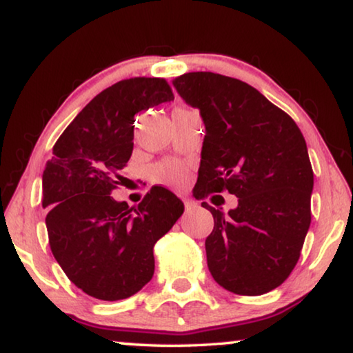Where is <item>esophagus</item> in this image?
<instances>
[{"instance_id":"34e87169","label":"esophagus","mask_w":353,"mask_h":353,"mask_svg":"<svg viewBox=\"0 0 353 353\" xmlns=\"http://www.w3.org/2000/svg\"><path fill=\"white\" fill-rule=\"evenodd\" d=\"M182 201H183V208H185L187 212H188V210H192V209L196 208V204H194V203L192 201V199H187V198H183Z\"/></svg>"}]
</instances>
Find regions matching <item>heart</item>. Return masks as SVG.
Masks as SVG:
<instances>
[{"label": "heart", "mask_w": 353, "mask_h": 353, "mask_svg": "<svg viewBox=\"0 0 353 353\" xmlns=\"http://www.w3.org/2000/svg\"><path fill=\"white\" fill-rule=\"evenodd\" d=\"M154 174L157 181L171 187H181L182 183L185 182L187 177L185 168H183L182 163H179L176 160H168L160 163V165L154 170Z\"/></svg>", "instance_id": "obj_1"}]
</instances>
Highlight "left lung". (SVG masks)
<instances>
[{"instance_id":"left-lung-1","label":"left lung","mask_w":353,"mask_h":353,"mask_svg":"<svg viewBox=\"0 0 353 353\" xmlns=\"http://www.w3.org/2000/svg\"><path fill=\"white\" fill-rule=\"evenodd\" d=\"M172 83L206 125L194 198L238 196L228 214L201 203L214 217L206 239L210 274L244 296L274 290L296 266L311 225L314 172L303 133L239 79L198 71Z\"/></svg>"}]
</instances>
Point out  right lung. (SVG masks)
Returning a JSON list of instances; mask_svg holds the SVG:
<instances>
[{"label": "right lung", "instance_id": "obj_1", "mask_svg": "<svg viewBox=\"0 0 353 353\" xmlns=\"http://www.w3.org/2000/svg\"><path fill=\"white\" fill-rule=\"evenodd\" d=\"M174 99L163 77H131L98 93L68 125L42 174L49 245L68 279L103 301L138 293L154 276V245L183 212L152 187L136 208L110 196L133 152L134 115Z\"/></svg>", "mask_w": 353, "mask_h": 353}]
</instances>
